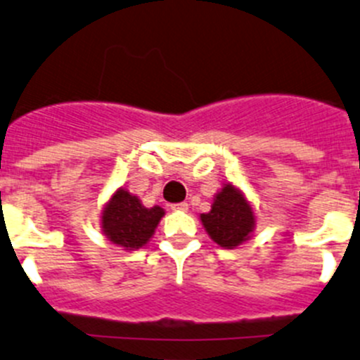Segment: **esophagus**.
<instances>
[{"label": "esophagus", "instance_id": "esophagus-1", "mask_svg": "<svg viewBox=\"0 0 360 360\" xmlns=\"http://www.w3.org/2000/svg\"><path fill=\"white\" fill-rule=\"evenodd\" d=\"M172 207V211H188V204L186 202H177V204H172L170 205Z\"/></svg>", "mask_w": 360, "mask_h": 360}]
</instances>
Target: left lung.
Instances as JSON below:
<instances>
[{
  "instance_id": "8db88e82",
  "label": "left lung",
  "mask_w": 360,
  "mask_h": 360,
  "mask_svg": "<svg viewBox=\"0 0 360 360\" xmlns=\"http://www.w3.org/2000/svg\"><path fill=\"white\" fill-rule=\"evenodd\" d=\"M200 221L216 244L233 250L250 239L255 229V212L243 191L226 183L214 195L211 211L200 214Z\"/></svg>"
}]
</instances>
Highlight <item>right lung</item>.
Masks as SVG:
<instances>
[{"label":"right lung","instance_id":"right-lung-1","mask_svg":"<svg viewBox=\"0 0 360 360\" xmlns=\"http://www.w3.org/2000/svg\"><path fill=\"white\" fill-rule=\"evenodd\" d=\"M165 211L160 205L146 207L139 197L120 188L102 211V230L107 239L127 251L146 246Z\"/></svg>","mask_w":360,"mask_h":360}]
</instances>
